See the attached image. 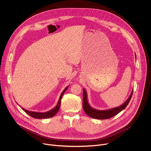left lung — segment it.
<instances>
[{"instance_id":"obj_1","label":"left lung","mask_w":151,"mask_h":151,"mask_svg":"<svg viewBox=\"0 0 151 151\" xmlns=\"http://www.w3.org/2000/svg\"><path fill=\"white\" fill-rule=\"evenodd\" d=\"M136 57V55L135 54ZM133 90H132L130 96L128 98V99L121 106L114 107V108L106 109V110H97L96 109H94L92 107L88 101L87 98V94L85 90L83 89V109L84 110V112L86 113V114L88 115L89 116L94 118V119H106L111 118L118 114H119L120 112H121L122 110H124L130 101V99L132 98V94H133Z\"/></svg>"}]
</instances>
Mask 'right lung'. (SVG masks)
Wrapping results in <instances>:
<instances>
[{
  "label": "right lung",
  "mask_w": 151,
  "mask_h": 151,
  "mask_svg": "<svg viewBox=\"0 0 151 151\" xmlns=\"http://www.w3.org/2000/svg\"><path fill=\"white\" fill-rule=\"evenodd\" d=\"M69 86H68L67 87L65 88L63 90V91L62 92V93L61 94L58 101L57 104V105L55 106V107H54L53 109H52L51 110L48 111V112H32V111H30L28 110H26L25 109H24L23 107H21L22 109L27 114L29 115H30V116L34 118H36V119H47V118H51L52 116H54L58 111L60 107V104H61V98L63 96V94L65 93V91L67 90V89L68 88Z\"/></svg>",
  "instance_id": "right-lung-1"
}]
</instances>
